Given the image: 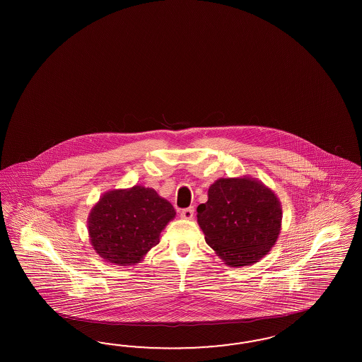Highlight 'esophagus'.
Masks as SVG:
<instances>
[{"label": "esophagus", "instance_id": "1", "mask_svg": "<svg viewBox=\"0 0 362 362\" xmlns=\"http://www.w3.org/2000/svg\"><path fill=\"white\" fill-rule=\"evenodd\" d=\"M180 216H182L183 219H192V218H194V207H188V209H182V211H180Z\"/></svg>", "mask_w": 362, "mask_h": 362}]
</instances>
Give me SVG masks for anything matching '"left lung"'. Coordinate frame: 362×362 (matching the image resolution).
Returning <instances> with one entry per match:
<instances>
[{
	"label": "left lung",
	"mask_w": 362,
	"mask_h": 362,
	"mask_svg": "<svg viewBox=\"0 0 362 362\" xmlns=\"http://www.w3.org/2000/svg\"><path fill=\"white\" fill-rule=\"evenodd\" d=\"M197 211L207 244L230 267L257 263L281 230L279 199L248 176L218 179L209 188V200Z\"/></svg>",
	"instance_id": "1"
}]
</instances>
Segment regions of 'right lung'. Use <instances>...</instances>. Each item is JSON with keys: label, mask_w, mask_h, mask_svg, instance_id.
Returning <instances> with one entry per match:
<instances>
[{"label": "right lung", "mask_w": 362, "mask_h": 362, "mask_svg": "<svg viewBox=\"0 0 362 362\" xmlns=\"http://www.w3.org/2000/svg\"><path fill=\"white\" fill-rule=\"evenodd\" d=\"M175 215L173 204L153 188L112 189L90 211L88 236L106 262L132 265L159 243L160 232Z\"/></svg>", "instance_id": "add662e5"}]
</instances>
